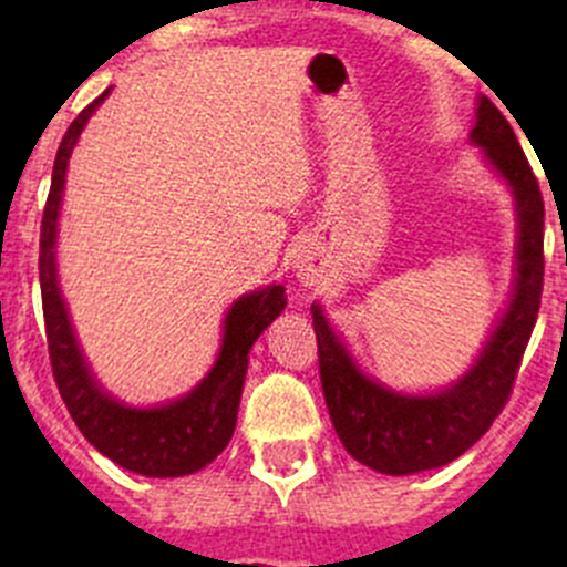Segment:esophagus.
I'll list each match as a JSON object with an SVG mask.
<instances>
[{"instance_id": "obj_1", "label": "esophagus", "mask_w": 567, "mask_h": 567, "mask_svg": "<svg viewBox=\"0 0 567 567\" xmlns=\"http://www.w3.org/2000/svg\"><path fill=\"white\" fill-rule=\"evenodd\" d=\"M293 268H296V277L307 285H312L320 277V262L310 249H299V255L293 257Z\"/></svg>"}]
</instances>
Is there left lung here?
Segmentation results:
<instances>
[{
    "label": "left lung",
    "mask_w": 567,
    "mask_h": 567,
    "mask_svg": "<svg viewBox=\"0 0 567 567\" xmlns=\"http://www.w3.org/2000/svg\"><path fill=\"white\" fill-rule=\"evenodd\" d=\"M468 142L507 183L516 208V277L511 301L472 368L436 392H400L364 373L320 305H312L320 384L342 447L381 474H416L466 453L507 403L535 329L543 293V197L505 114L477 99Z\"/></svg>",
    "instance_id": "8db88e82"
}]
</instances>
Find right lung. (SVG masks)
I'll return each instance as SVG.
<instances>
[{
	"label": "right lung",
	"mask_w": 567,
	"mask_h": 567,
	"mask_svg": "<svg viewBox=\"0 0 567 567\" xmlns=\"http://www.w3.org/2000/svg\"><path fill=\"white\" fill-rule=\"evenodd\" d=\"M106 95L109 90L84 109L62 136L51 173L43 225H40V293H43L51 370L73 422L99 453L145 477H183L208 466L233 439L249 351L257 337L285 310L288 296L282 285H266L233 301L221 323V346L214 368L183 398L142 409L114 398L99 384L79 348L76 331L62 299L60 277H56V233H60L68 162L84 125L90 123L95 109L104 104Z\"/></svg>",
	"instance_id": "obj_1"
}]
</instances>
